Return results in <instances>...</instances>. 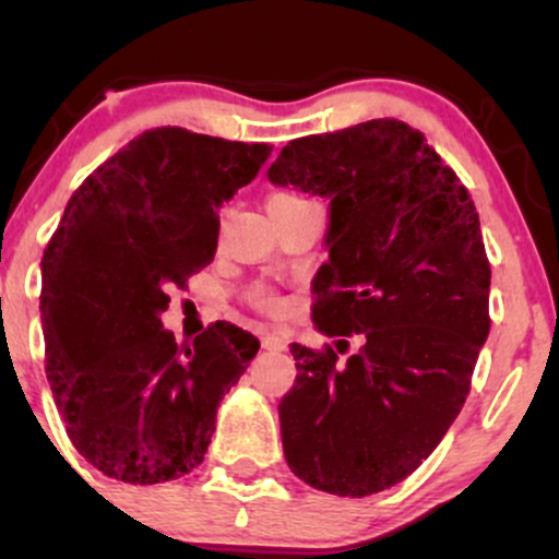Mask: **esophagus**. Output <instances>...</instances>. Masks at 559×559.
<instances>
[{"mask_svg":"<svg viewBox=\"0 0 559 559\" xmlns=\"http://www.w3.org/2000/svg\"><path fill=\"white\" fill-rule=\"evenodd\" d=\"M262 349L284 352L286 349V342L281 336H273V333H267V336H262Z\"/></svg>","mask_w":559,"mask_h":559,"instance_id":"1","label":"esophagus"}]
</instances>
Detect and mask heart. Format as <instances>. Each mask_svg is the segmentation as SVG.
<instances>
[{
    "mask_svg": "<svg viewBox=\"0 0 559 559\" xmlns=\"http://www.w3.org/2000/svg\"><path fill=\"white\" fill-rule=\"evenodd\" d=\"M299 204H307V199L297 194V191H273L271 199H267L271 215H278V213H284V210H292V207H299ZM247 301L260 312H278L281 310L278 294H275L271 286H262V284L249 286Z\"/></svg>",
    "mask_w": 559,
    "mask_h": 559,
    "instance_id": "obj_1",
    "label": "heart"
}]
</instances>
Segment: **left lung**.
<instances>
[{"label":"left lung","mask_w":559,"mask_h":559,"mask_svg":"<svg viewBox=\"0 0 559 559\" xmlns=\"http://www.w3.org/2000/svg\"><path fill=\"white\" fill-rule=\"evenodd\" d=\"M267 176L331 199L312 325L338 342L292 344L299 373L278 404L286 463L312 489L368 497L407 478L471 394L491 329L476 204L396 118L288 141ZM349 337L361 349L342 361Z\"/></svg>","instance_id":"left-lung-1"}]
</instances>
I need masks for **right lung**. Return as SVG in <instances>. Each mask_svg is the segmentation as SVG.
I'll use <instances>...</instances> for the list:
<instances>
[{
	"mask_svg": "<svg viewBox=\"0 0 559 559\" xmlns=\"http://www.w3.org/2000/svg\"><path fill=\"white\" fill-rule=\"evenodd\" d=\"M271 150L152 128L70 197L41 260L44 362L70 441L105 476L146 486L194 471L217 404L258 355L223 320L178 344L159 316L213 262L217 207Z\"/></svg>",
	"mask_w": 559,
	"mask_h": 559,
	"instance_id": "obj_1",
	"label": "right lung"
}]
</instances>
